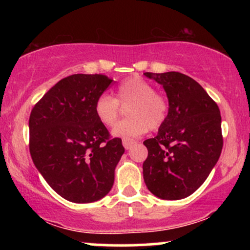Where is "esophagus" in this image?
<instances>
[{
    "mask_svg": "<svg viewBox=\"0 0 250 250\" xmlns=\"http://www.w3.org/2000/svg\"><path fill=\"white\" fill-rule=\"evenodd\" d=\"M122 143H123V147H125V149H130L131 146H133L135 143V141H134V140H131V139H123Z\"/></svg>",
    "mask_w": 250,
    "mask_h": 250,
    "instance_id": "34e87169",
    "label": "esophagus"
}]
</instances>
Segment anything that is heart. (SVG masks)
<instances>
[{"label": "heart", "instance_id": "obj_1", "mask_svg": "<svg viewBox=\"0 0 250 250\" xmlns=\"http://www.w3.org/2000/svg\"><path fill=\"white\" fill-rule=\"evenodd\" d=\"M119 103L121 105L129 104L125 110L129 117L115 125L114 136L137 137L148 129L156 130L167 120L169 107L166 97L156 93L153 84L139 76L125 80L117 87L116 99L107 93L96 99L94 110L105 127H113L119 119Z\"/></svg>", "mask_w": 250, "mask_h": 250}]
</instances>
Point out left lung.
<instances>
[{"label": "left lung", "mask_w": 250, "mask_h": 250, "mask_svg": "<svg viewBox=\"0 0 250 250\" xmlns=\"http://www.w3.org/2000/svg\"><path fill=\"white\" fill-rule=\"evenodd\" d=\"M167 93V120L143 142V179L155 196L181 200L201 187L223 147L220 109L195 80L177 71L145 73Z\"/></svg>", "instance_id": "obj_1"}]
</instances>
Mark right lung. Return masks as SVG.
Wrapping results in <instances>:
<instances>
[{"mask_svg":"<svg viewBox=\"0 0 250 250\" xmlns=\"http://www.w3.org/2000/svg\"><path fill=\"white\" fill-rule=\"evenodd\" d=\"M108 76L74 74L50 88L29 117V150L37 170L63 199L89 203L114 185L125 153L97 119L96 99L111 84Z\"/></svg>","mask_w":250,"mask_h":250,"instance_id":"right-lung-1","label":"right lung"}]
</instances>
